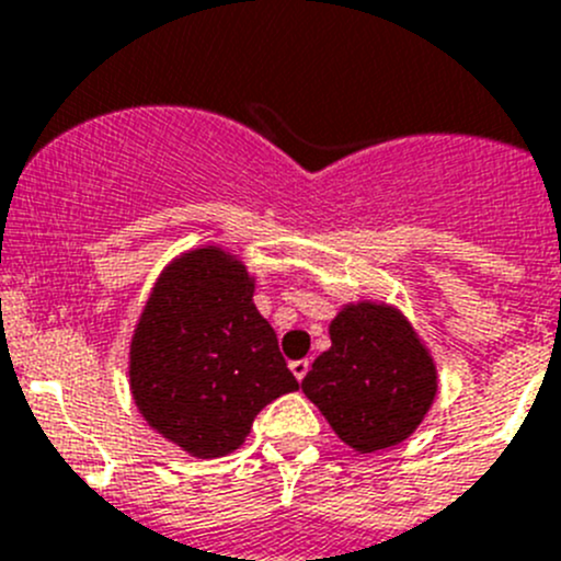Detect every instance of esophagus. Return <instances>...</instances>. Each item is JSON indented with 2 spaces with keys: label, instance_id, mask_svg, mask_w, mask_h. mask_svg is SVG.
Segmentation results:
<instances>
[{
  "label": "esophagus",
  "instance_id": "1",
  "mask_svg": "<svg viewBox=\"0 0 561 561\" xmlns=\"http://www.w3.org/2000/svg\"><path fill=\"white\" fill-rule=\"evenodd\" d=\"M290 370H293V376L301 381L307 376V370H310V359H296V363H290Z\"/></svg>",
  "mask_w": 561,
  "mask_h": 561
}]
</instances>
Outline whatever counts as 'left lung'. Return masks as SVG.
<instances>
[{
  "instance_id": "left-lung-1",
  "label": "left lung",
  "mask_w": 561,
  "mask_h": 561,
  "mask_svg": "<svg viewBox=\"0 0 561 561\" xmlns=\"http://www.w3.org/2000/svg\"><path fill=\"white\" fill-rule=\"evenodd\" d=\"M332 348L301 381L345 446L374 454L399 446L437 396V370L399 310L348 305L329 327Z\"/></svg>"
}]
</instances>
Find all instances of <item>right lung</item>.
<instances>
[{
	"label": "right lung",
	"instance_id": "1",
	"mask_svg": "<svg viewBox=\"0 0 561 561\" xmlns=\"http://www.w3.org/2000/svg\"><path fill=\"white\" fill-rule=\"evenodd\" d=\"M251 296L254 279L238 256L216 245L187 251L162 271L135 329V404L151 428L198 459L232 454L256 412L298 390Z\"/></svg>",
	"mask_w": 561,
	"mask_h": 561
}]
</instances>
